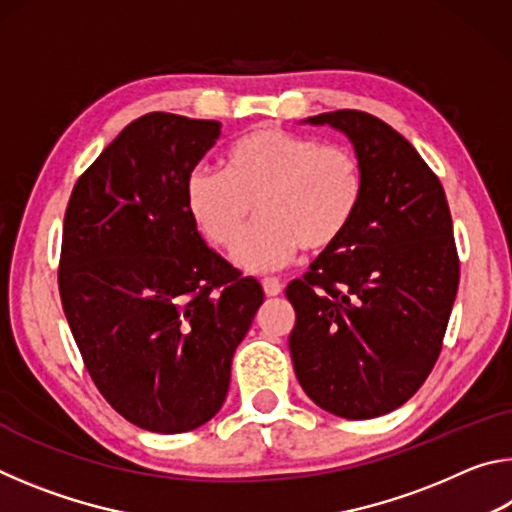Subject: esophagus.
<instances>
[{"label": "esophagus", "instance_id": "obj_1", "mask_svg": "<svg viewBox=\"0 0 512 512\" xmlns=\"http://www.w3.org/2000/svg\"><path fill=\"white\" fill-rule=\"evenodd\" d=\"M262 287H264V293H266L268 298H275V296H280V293H282L284 284L277 280V277H264Z\"/></svg>", "mask_w": 512, "mask_h": 512}]
</instances>
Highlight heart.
Segmentation results:
<instances>
[{
    "label": "heart",
    "mask_w": 512,
    "mask_h": 512,
    "mask_svg": "<svg viewBox=\"0 0 512 512\" xmlns=\"http://www.w3.org/2000/svg\"><path fill=\"white\" fill-rule=\"evenodd\" d=\"M185 198L216 248L235 246L257 212L235 259L248 271H271L300 248L320 253L348 232L363 198V171L350 146L262 126L228 146L223 169L189 173Z\"/></svg>",
    "instance_id": "obj_1"
}]
</instances>
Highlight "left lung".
<instances>
[{
	"instance_id": "8db88e82",
	"label": "left lung",
	"mask_w": 512,
	"mask_h": 512,
	"mask_svg": "<svg viewBox=\"0 0 512 512\" xmlns=\"http://www.w3.org/2000/svg\"><path fill=\"white\" fill-rule=\"evenodd\" d=\"M305 121L348 135L363 198L348 232L287 287L293 368L320 409L377 418L411 400L443 350L461 275L452 214L436 173L381 119L336 110Z\"/></svg>"
}]
</instances>
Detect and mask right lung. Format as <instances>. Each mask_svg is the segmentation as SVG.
Masks as SVG:
<instances>
[{
	"mask_svg": "<svg viewBox=\"0 0 512 512\" xmlns=\"http://www.w3.org/2000/svg\"><path fill=\"white\" fill-rule=\"evenodd\" d=\"M221 124L149 112L112 140L69 196L58 289L99 393L128 422L183 433L219 413L262 284L207 248L187 176Z\"/></svg>",
	"mask_w": 512,
	"mask_h": 512,
	"instance_id": "1",
	"label": "right lung"
}]
</instances>
